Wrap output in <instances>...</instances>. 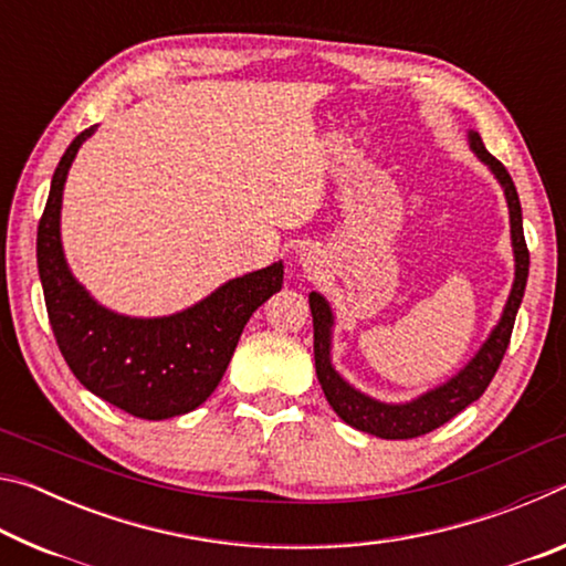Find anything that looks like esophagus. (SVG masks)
I'll return each mask as SVG.
<instances>
[{"mask_svg":"<svg viewBox=\"0 0 566 566\" xmlns=\"http://www.w3.org/2000/svg\"><path fill=\"white\" fill-rule=\"evenodd\" d=\"M300 262H302V266H304L306 272L317 270V260H314V254H312V252H304V254L300 256Z\"/></svg>","mask_w":566,"mask_h":566,"instance_id":"esophagus-1","label":"esophagus"}]
</instances>
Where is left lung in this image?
<instances>
[{
	"label": "left lung",
	"instance_id": "1",
	"mask_svg": "<svg viewBox=\"0 0 566 566\" xmlns=\"http://www.w3.org/2000/svg\"><path fill=\"white\" fill-rule=\"evenodd\" d=\"M469 149L474 151L476 159L492 171L494 179L500 181L504 191L506 207H510V234H512V252H514V282L506 304L502 310L500 322L494 324L490 337L482 342V347L469 359L454 377H449L434 389L421 391L419 397L409 401H379L375 397L364 395L357 387H352L332 364V334H334V312L327 296L319 292L310 294V310L314 322V364H317V379L324 389L329 407L347 421L349 427L359 432L375 434L379 439H415L432 429L442 427L444 421L457 417L459 411L467 409L472 401L484 395L490 387L492 377L500 369L510 337L514 329L516 312H520L526 276H530V252L524 242L522 227V205L516 187L504 169L500 159H494L486 151L482 137L474 129L467 132Z\"/></svg>",
	"mask_w": 566,
	"mask_h": 566
}]
</instances>
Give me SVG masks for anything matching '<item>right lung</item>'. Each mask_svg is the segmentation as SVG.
<instances>
[{"mask_svg": "<svg viewBox=\"0 0 566 566\" xmlns=\"http://www.w3.org/2000/svg\"><path fill=\"white\" fill-rule=\"evenodd\" d=\"M94 132L97 124L66 147L36 229V266L52 332L64 361L92 395L139 419L187 415L222 381L249 317L282 290L284 264L234 276L167 317H129L99 304L72 274L62 247L64 181Z\"/></svg>", "mask_w": 566, "mask_h": 566, "instance_id": "right-lung-1", "label": "right lung"}]
</instances>
